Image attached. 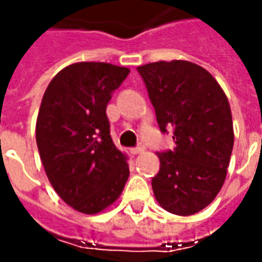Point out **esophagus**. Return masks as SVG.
Instances as JSON below:
<instances>
[{"instance_id":"obj_1","label":"esophagus","mask_w":262,"mask_h":262,"mask_svg":"<svg viewBox=\"0 0 262 262\" xmlns=\"http://www.w3.org/2000/svg\"><path fill=\"white\" fill-rule=\"evenodd\" d=\"M131 153L133 155H141V153H144V147H134V148H131Z\"/></svg>"}]
</instances>
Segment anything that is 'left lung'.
Here are the masks:
<instances>
[{"instance_id":"obj_1","label":"left lung","mask_w":262,"mask_h":262,"mask_svg":"<svg viewBox=\"0 0 262 262\" xmlns=\"http://www.w3.org/2000/svg\"><path fill=\"white\" fill-rule=\"evenodd\" d=\"M163 133L173 131L175 150L157 153L151 181L157 203L191 216L206 208L226 179L233 148L232 112L223 89L206 68L189 61L150 62L137 68Z\"/></svg>"}]
</instances>
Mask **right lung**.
I'll return each mask as SVG.
<instances>
[{
    "mask_svg": "<svg viewBox=\"0 0 262 262\" xmlns=\"http://www.w3.org/2000/svg\"><path fill=\"white\" fill-rule=\"evenodd\" d=\"M129 74L126 67L76 62L56 74L42 97L36 143L56 194L76 211L97 214L119 198L128 156L111 137L106 106Z\"/></svg>",
    "mask_w": 262,
    "mask_h": 262,
    "instance_id": "add662e5",
    "label": "right lung"
}]
</instances>
